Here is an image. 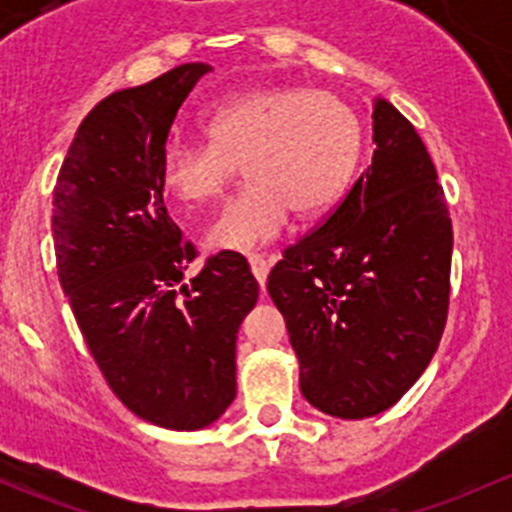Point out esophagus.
Masks as SVG:
<instances>
[{"mask_svg":"<svg viewBox=\"0 0 512 512\" xmlns=\"http://www.w3.org/2000/svg\"><path fill=\"white\" fill-rule=\"evenodd\" d=\"M247 262H250V270L255 275V280L260 282V287H265L267 275H270V260L265 255H250Z\"/></svg>","mask_w":512,"mask_h":512,"instance_id":"34e87169","label":"esophagus"}]
</instances>
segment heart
<instances>
[{
    "instance_id": "b5f03b06",
    "label": "heart",
    "mask_w": 512,
    "mask_h": 512,
    "mask_svg": "<svg viewBox=\"0 0 512 512\" xmlns=\"http://www.w3.org/2000/svg\"><path fill=\"white\" fill-rule=\"evenodd\" d=\"M208 143H170L160 156L165 193L188 205L223 195L240 163L247 185L220 210L208 245L250 252L302 218L327 210L352 178L359 118L329 91L260 89L218 103L203 118Z\"/></svg>"
}]
</instances>
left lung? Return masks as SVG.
<instances>
[{
    "label": "left lung",
    "instance_id": "8db88e82",
    "mask_svg": "<svg viewBox=\"0 0 512 512\" xmlns=\"http://www.w3.org/2000/svg\"><path fill=\"white\" fill-rule=\"evenodd\" d=\"M371 118L366 173L267 277L304 399L349 421L381 414L416 384L451 294L453 227L433 160L386 98Z\"/></svg>",
    "mask_w": 512,
    "mask_h": 512
}]
</instances>
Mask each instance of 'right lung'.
Wrapping results in <instances>:
<instances>
[{"instance_id":"add662e5","label":"right lung","mask_w":512,"mask_h":512,"mask_svg":"<svg viewBox=\"0 0 512 512\" xmlns=\"http://www.w3.org/2000/svg\"><path fill=\"white\" fill-rule=\"evenodd\" d=\"M208 71L180 64L94 106L59 170L51 215L61 289L103 379L138 418L173 431L210 426L232 404L237 329L260 294L230 250L185 282L198 252L163 203L168 131Z\"/></svg>"}]
</instances>
